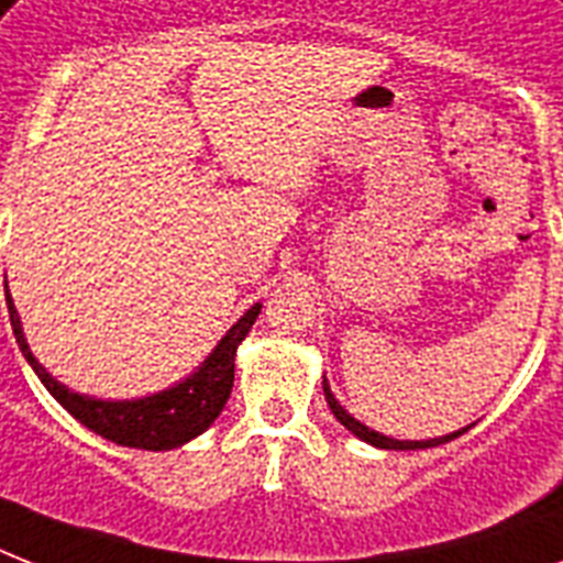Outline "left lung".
<instances>
[{"instance_id":"left-lung-1","label":"left lung","mask_w":563,"mask_h":563,"mask_svg":"<svg viewBox=\"0 0 563 563\" xmlns=\"http://www.w3.org/2000/svg\"><path fill=\"white\" fill-rule=\"evenodd\" d=\"M324 397H327V406H330V411L335 415V420L342 423L347 432H353V435L360 438V441H365V444L371 446H379V450H429V446H438V444H446V441H453V438L464 435L467 429L473 427H464V429H455V432H450V435H441V438H427V441H400V438H391V435H383V432H376V429L365 427V423H360V420L353 418L351 411L344 409L342 402L335 400V394L330 391V383H327L324 376Z\"/></svg>"}]
</instances>
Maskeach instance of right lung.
<instances>
[{
	"instance_id": "right-lung-1",
	"label": "right lung",
	"mask_w": 563,
	"mask_h": 563,
	"mask_svg": "<svg viewBox=\"0 0 563 563\" xmlns=\"http://www.w3.org/2000/svg\"><path fill=\"white\" fill-rule=\"evenodd\" d=\"M4 295H8V280H4ZM263 303H254L228 333L221 335V342L212 347V353L180 383L154 391L148 397H134V400H101L90 394H78L57 383L31 353L25 333H22L20 312L13 307L8 295V316H11L13 335L20 344L22 356L29 362L40 383L46 385V391L64 406L75 420H81L84 427L92 429L96 435L108 438L113 444L136 446V450H175L187 444L192 438L210 429V423L221 415L224 402L233 388V368H236L239 344L245 342L251 333L256 316Z\"/></svg>"
}]
</instances>
